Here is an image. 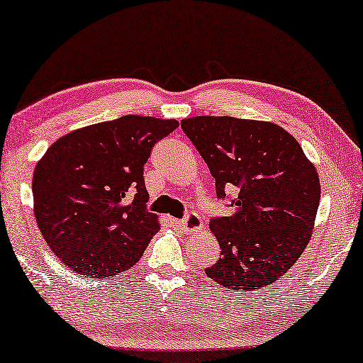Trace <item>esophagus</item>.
I'll use <instances>...</instances> for the list:
<instances>
[{
	"label": "esophagus",
	"instance_id": "34e87169",
	"mask_svg": "<svg viewBox=\"0 0 363 363\" xmlns=\"http://www.w3.org/2000/svg\"><path fill=\"white\" fill-rule=\"evenodd\" d=\"M177 226L180 228L182 231H196L203 228V220L198 213H188L183 220L177 221Z\"/></svg>",
	"mask_w": 363,
	"mask_h": 363
}]
</instances>
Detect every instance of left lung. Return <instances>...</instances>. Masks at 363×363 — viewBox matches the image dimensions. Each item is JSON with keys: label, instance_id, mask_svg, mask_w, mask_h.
<instances>
[{"label": "left lung", "instance_id": "left-lung-1", "mask_svg": "<svg viewBox=\"0 0 363 363\" xmlns=\"http://www.w3.org/2000/svg\"><path fill=\"white\" fill-rule=\"evenodd\" d=\"M182 128L210 168L216 196L233 206L230 216L210 221L221 252L206 276L242 292L277 281L312 236L320 201L315 167L276 123L201 116Z\"/></svg>", "mask_w": 363, "mask_h": 363}]
</instances>
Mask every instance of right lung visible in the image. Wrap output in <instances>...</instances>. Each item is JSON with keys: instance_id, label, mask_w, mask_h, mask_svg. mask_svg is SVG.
Wrapping results in <instances>:
<instances>
[{"instance_id": "obj_1", "label": "right lung", "mask_w": 363, "mask_h": 363, "mask_svg": "<svg viewBox=\"0 0 363 363\" xmlns=\"http://www.w3.org/2000/svg\"><path fill=\"white\" fill-rule=\"evenodd\" d=\"M177 121L123 116L54 142L33 177L34 215L48 246L69 269L117 276L140 259L160 230L143 180L153 145Z\"/></svg>"}]
</instances>
